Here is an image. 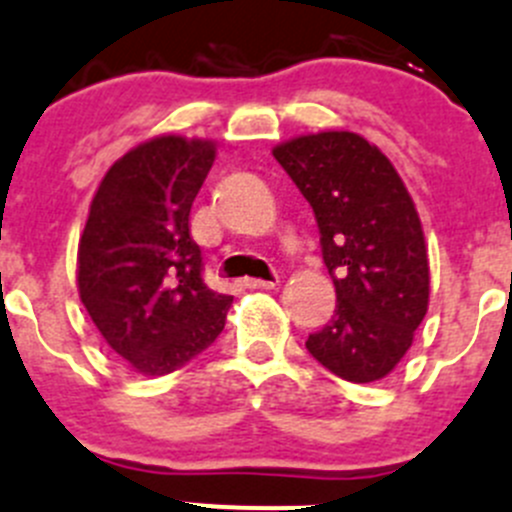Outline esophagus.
<instances>
[{
	"label": "esophagus",
	"mask_w": 512,
	"mask_h": 512,
	"mask_svg": "<svg viewBox=\"0 0 512 512\" xmlns=\"http://www.w3.org/2000/svg\"><path fill=\"white\" fill-rule=\"evenodd\" d=\"M245 285L252 290H272L278 285V280H260V278H245Z\"/></svg>",
	"instance_id": "esophagus-1"
}]
</instances>
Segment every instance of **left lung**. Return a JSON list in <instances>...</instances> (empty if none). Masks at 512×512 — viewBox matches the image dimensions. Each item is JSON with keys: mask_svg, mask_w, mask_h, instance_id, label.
Wrapping results in <instances>:
<instances>
[{"mask_svg": "<svg viewBox=\"0 0 512 512\" xmlns=\"http://www.w3.org/2000/svg\"><path fill=\"white\" fill-rule=\"evenodd\" d=\"M272 156L315 214L333 285V318L305 348L353 384L399 364L429 305L424 232L407 186L366 138L326 131L280 143Z\"/></svg>", "mask_w": 512, "mask_h": 512, "instance_id": "obj_1", "label": "left lung"}]
</instances>
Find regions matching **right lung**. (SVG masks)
<instances>
[{"instance_id":"1","label":"right lung","mask_w":512,"mask_h":512,"mask_svg":"<svg viewBox=\"0 0 512 512\" xmlns=\"http://www.w3.org/2000/svg\"><path fill=\"white\" fill-rule=\"evenodd\" d=\"M212 141L159 136L108 169L78 247V290L105 343L131 369L164 376L212 346L232 295L204 283L189 212Z\"/></svg>"}]
</instances>
